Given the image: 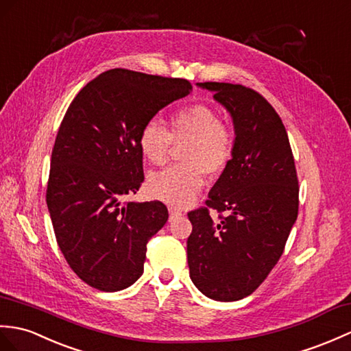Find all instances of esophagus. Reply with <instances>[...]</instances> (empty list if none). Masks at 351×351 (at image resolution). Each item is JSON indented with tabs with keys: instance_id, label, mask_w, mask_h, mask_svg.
<instances>
[{
	"instance_id": "esophagus-1",
	"label": "esophagus",
	"mask_w": 351,
	"mask_h": 351,
	"mask_svg": "<svg viewBox=\"0 0 351 351\" xmlns=\"http://www.w3.org/2000/svg\"><path fill=\"white\" fill-rule=\"evenodd\" d=\"M169 214H170V219H172V218H175V217L182 215V210H181V209H178V208L170 206V208H169Z\"/></svg>"
}]
</instances>
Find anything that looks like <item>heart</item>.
<instances>
[{
    "label": "heart",
    "instance_id": "b5f03b06",
    "mask_svg": "<svg viewBox=\"0 0 351 351\" xmlns=\"http://www.w3.org/2000/svg\"><path fill=\"white\" fill-rule=\"evenodd\" d=\"M170 133L158 119H149L138 133V148L152 165H162L172 143L186 142L182 165L152 173L148 190L169 205L189 203L205 182V172L218 175L233 156V134L219 122L217 112L206 104H193L175 112L170 118Z\"/></svg>",
    "mask_w": 351,
    "mask_h": 351
}]
</instances>
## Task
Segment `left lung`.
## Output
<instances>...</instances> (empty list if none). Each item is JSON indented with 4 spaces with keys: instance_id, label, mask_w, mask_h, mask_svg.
Instances as JSON below:
<instances>
[{
    "instance_id": "1",
    "label": "left lung",
    "mask_w": 351,
    "mask_h": 351,
    "mask_svg": "<svg viewBox=\"0 0 351 351\" xmlns=\"http://www.w3.org/2000/svg\"><path fill=\"white\" fill-rule=\"evenodd\" d=\"M230 113L233 156L206 205L226 213L214 221L206 208L189 214L190 278L209 299L250 296L278 262L299 208V186L289 136L275 109L252 89L197 84Z\"/></svg>"
}]
</instances>
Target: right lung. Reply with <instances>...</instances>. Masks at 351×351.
<instances>
[{
  "label": "right lung",
  "mask_w": 351,
  "mask_h": 351,
  "mask_svg": "<svg viewBox=\"0 0 351 351\" xmlns=\"http://www.w3.org/2000/svg\"><path fill=\"white\" fill-rule=\"evenodd\" d=\"M191 89L185 79L113 69L80 89L65 112L46 203L61 252L88 286L119 291L143 274L146 243L169 213L158 200L122 202L143 182L138 133Z\"/></svg>",
  "instance_id": "add662e5"
}]
</instances>
